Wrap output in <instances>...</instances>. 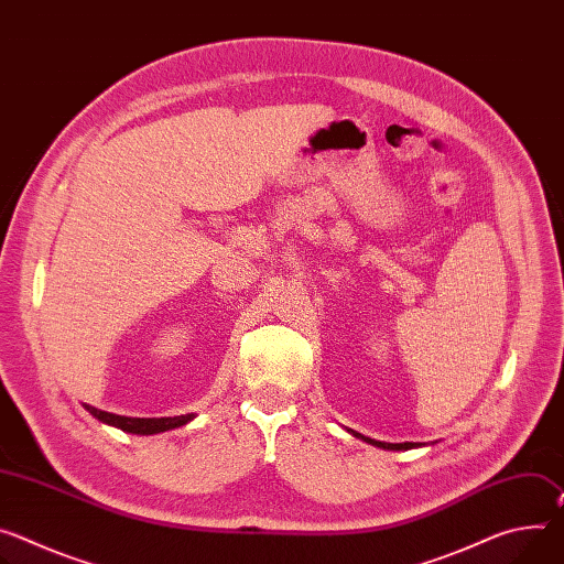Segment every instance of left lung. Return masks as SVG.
I'll return each mask as SVG.
<instances>
[{
    "label": "left lung",
    "instance_id": "left-lung-1",
    "mask_svg": "<svg viewBox=\"0 0 564 564\" xmlns=\"http://www.w3.org/2000/svg\"><path fill=\"white\" fill-rule=\"evenodd\" d=\"M348 432H350V434H355V436L365 438V441H369V443H373V445L387 447V449H406V447H414V445H419V441H400V443H387V441H376V438H371V436H365V434L355 432V430H348Z\"/></svg>",
    "mask_w": 564,
    "mask_h": 564
}]
</instances>
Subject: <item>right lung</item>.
<instances>
[{
    "label": "right lung",
    "instance_id": "obj_1",
    "mask_svg": "<svg viewBox=\"0 0 564 564\" xmlns=\"http://www.w3.org/2000/svg\"><path fill=\"white\" fill-rule=\"evenodd\" d=\"M89 412L100 419L104 423H110V425H117L126 432H132V434H155V432H166V430H173V427H180L184 423H188L195 414L188 412V414H164V416H143V414H119V412H108V409H100L96 404H89Z\"/></svg>",
    "mask_w": 564,
    "mask_h": 564
}]
</instances>
